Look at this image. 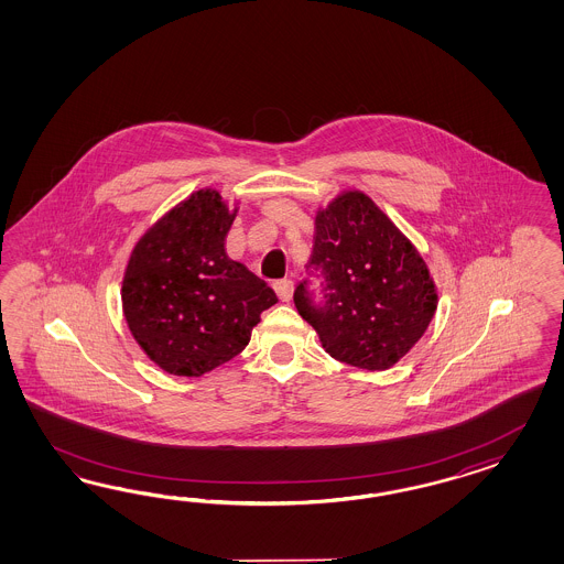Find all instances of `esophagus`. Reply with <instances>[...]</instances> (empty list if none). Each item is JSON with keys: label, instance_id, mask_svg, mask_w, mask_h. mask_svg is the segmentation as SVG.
<instances>
[{"label": "esophagus", "instance_id": "34e87169", "mask_svg": "<svg viewBox=\"0 0 564 564\" xmlns=\"http://www.w3.org/2000/svg\"><path fill=\"white\" fill-rule=\"evenodd\" d=\"M273 288L274 293L279 295V300H281V302H290L291 297H293V281H290V279L276 281Z\"/></svg>", "mask_w": 564, "mask_h": 564}]
</instances>
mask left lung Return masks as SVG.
<instances>
[{"label":"left lung","instance_id":"obj_1","mask_svg":"<svg viewBox=\"0 0 564 564\" xmlns=\"http://www.w3.org/2000/svg\"><path fill=\"white\" fill-rule=\"evenodd\" d=\"M325 274V302L306 283L293 302L326 351L361 370H389L422 339L438 306L426 260L361 189H345L314 217L310 264Z\"/></svg>","mask_w":564,"mask_h":564}]
</instances>
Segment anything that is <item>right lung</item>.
Returning a JSON list of instances; mask_svg holds the SVG:
<instances>
[{
  "label": "right lung",
  "mask_w": 564,
  "mask_h": 564,
  "mask_svg": "<svg viewBox=\"0 0 564 564\" xmlns=\"http://www.w3.org/2000/svg\"><path fill=\"white\" fill-rule=\"evenodd\" d=\"M215 188L192 192L142 234L121 281L140 349L173 376H203L250 343L274 291L225 252L238 215Z\"/></svg>",
  "instance_id": "add662e5"
}]
</instances>
